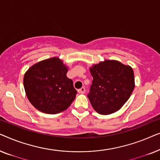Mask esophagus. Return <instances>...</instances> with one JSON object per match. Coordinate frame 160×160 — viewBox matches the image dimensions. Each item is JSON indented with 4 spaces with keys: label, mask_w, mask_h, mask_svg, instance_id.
Instances as JSON below:
<instances>
[{
    "label": "esophagus",
    "mask_w": 160,
    "mask_h": 160,
    "mask_svg": "<svg viewBox=\"0 0 160 160\" xmlns=\"http://www.w3.org/2000/svg\"><path fill=\"white\" fill-rule=\"evenodd\" d=\"M78 92L80 94H84L85 92V88L84 87H82V88L78 89Z\"/></svg>",
    "instance_id": "34e87169"
}]
</instances>
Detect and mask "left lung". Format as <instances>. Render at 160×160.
<instances>
[{
	"instance_id": "obj_1",
	"label": "left lung",
	"mask_w": 160,
	"mask_h": 160,
	"mask_svg": "<svg viewBox=\"0 0 160 160\" xmlns=\"http://www.w3.org/2000/svg\"><path fill=\"white\" fill-rule=\"evenodd\" d=\"M93 79L87 95L98 113H114L128 101L135 87L132 68L117 60H105L90 68Z\"/></svg>"
}]
</instances>
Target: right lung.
Masks as SVG:
<instances>
[{"mask_svg": "<svg viewBox=\"0 0 160 160\" xmlns=\"http://www.w3.org/2000/svg\"><path fill=\"white\" fill-rule=\"evenodd\" d=\"M67 68L57 58L36 63L26 72L24 87L35 108L49 114L68 108L77 91L73 81L67 77Z\"/></svg>", "mask_w": 160, "mask_h": 160, "instance_id": "right-lung-1", "label": "right lung"}]
</instances>
